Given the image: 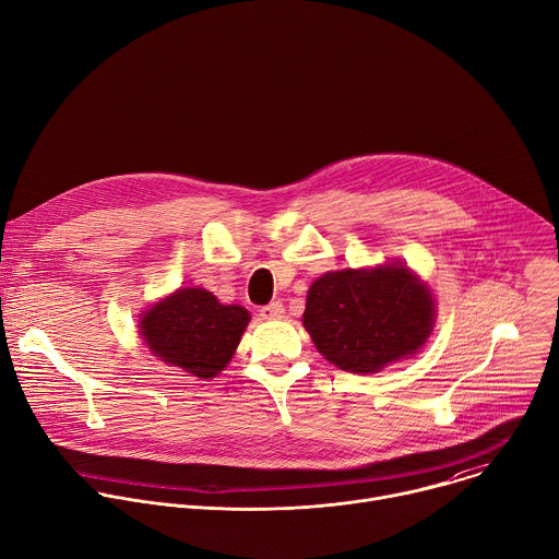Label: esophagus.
Listing matches in <instances>:
<instances>
[{
	"mask_svg": "<svg viewBox=\"0 0 559 559\" xmlns=\"http://www.w3.org/2000/svg\"><path fill=\"white\" fill-rule=\"evenodd\" d=\"M283 313H285V307L281 300H274V302L261 307V316L265 318V321H276V318H283Z\"/></svg>",
	"mask_w": 559,
	"mask_h": 559,
	"instance_id": "1",
	"label": "esophagus"
}]
</instances>
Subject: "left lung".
Returning <instances> with one entry per match:
<instances>
[{"label":"left lung","instance_id":"obj_1","mask_svg":"<svg viewBox=\"0 0 559 559\" xmlns=\"http://www.w3.org/2000/svg\"><path fill=\"white\" fill-rule=\"evenodd\" d=\"M433 323V296L405 263L328 272L309 285L302 313L316 349L354 373L412 358Z\"/></svg>","mask_w":559,"mask_h":559}]
</instances>
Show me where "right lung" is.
<instances>
[{
	"mask_svg": "<svg viewBox=\"0 0 559 559\" xmlns=\"http://www.w3.org/2000/svg\"><path fill=\"white\" fill-rule=\"evenodd\" d=\"M248 323L246 307L223 305L203 287H183L141 313L139 336L158 360L207 380L227 367Z\"/></svg>",
	"mask_w": 559,
	"mask_h": 559,
	"instance_id": "1",
	"label": "right lung"
}]
</instances>
